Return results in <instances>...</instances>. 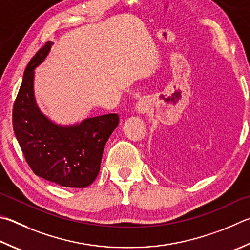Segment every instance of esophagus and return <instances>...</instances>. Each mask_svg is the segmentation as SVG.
<instances>
[{"instance_id": "obj_1", "label": "esophagus", "mask_w": 250, "mask_h": 250, "mask_svg": "<svg viewBox=\"0 0 250 250\" xmlns=\"http://www.w3.org/2000/svg\"><path fill=\"white\" fill-rule=\"evenodd\" d=\"M148 102L146 101V99L144 98H141L139 99V102L137 103V105H135V109H137L138 112H141V113H144L146 112L148 110Z\"/></svg>"}]
</instances>
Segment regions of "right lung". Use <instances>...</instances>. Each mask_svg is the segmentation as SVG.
Returning <instances> with one entry per match:
<instances>
[{
	"label": "right lung",
	"mask_w": 250,
	"mask_h": 250,
	"mask_svg": "<svg viewBox=\"0 0 250 250\" xmlns=\"http://www.w3.org/2000/svg\"><path fill=\"white\" fill-rule=\"evenodd\" d=\"M48 42L31 58L13 107V129L27 164L36 175L62 187H87L101 169L104 147L119 125L117 113L63 126L42 115L34 97V70L51 48Z\"/></svg>",
	"instance_id": "obj_1"
}]
</instances>
